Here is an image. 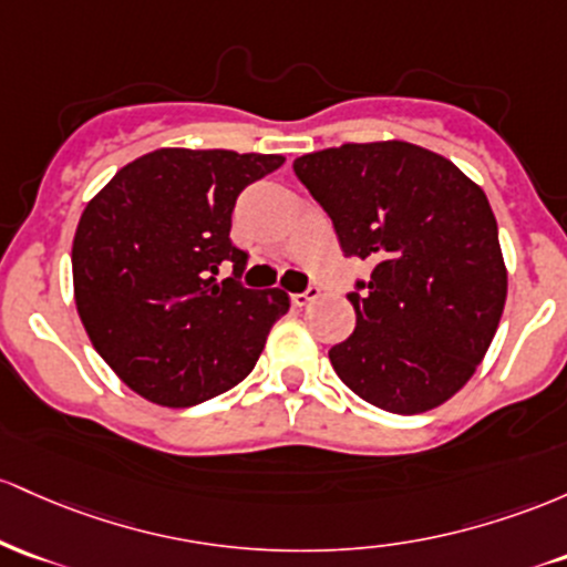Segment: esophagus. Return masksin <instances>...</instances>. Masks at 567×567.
<instances>
[{
  "label": "esophagus",
  "mask_w": 567,
  "mask_h": 567,
  "mask_svg": "<svg viewBox=\"0 0 567 567\" xmlns=\"http://www.w3.org/2000/svg\"><path fill=\"white\" fill-rule=\"evenodd\" d=\"M316 297H318L316 286H308L305 291H297V295H291V305H295V308H305V305H308L310 300H316Z\"/></svg>",
  "instance_id": "1"
}]
</instances>
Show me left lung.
I'll list each match as a JSON object with an SVG mask.
<instances>
[{
	"label": "left lung",
	"mask_w": 567,
	"mask_h": 567,
	"mask_svg": "<svg viewBox=\"0 0 567 567\" xmlns=\"http://www.w3.org/2000/svg\"><path fill=\"white\" fill-rule=\"evenodd\" d=\"M346 257L372 265L348 295L355 329L329 351L355 396L396 415L447 402L485 359L506 302L487 195L406 142L342 144L295 161Z\"/></svg>",
	"instance_id": "left-lung-1"
}]
</instances>
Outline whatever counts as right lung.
I'll return each instance as SVG.
<instances>
[{"instance_id":"1","label":"right lung","mask_w":567,"mask_h":567,"mask_svg":"<svg viewBox=\"0 0 567 567\" xmlns=\"http://www.w3.org/2000/svg\"><path fill=\"white\" fill-rule=\"evenodd\" d=\"M281 155L155 150L120 168L87 203L72 246L74 300L101 359L138 396L193 406L230 391L257 364L281 289L240 284L233 208ZM234 276L218 281V270Z\"/></svg>"}]
</instances>
